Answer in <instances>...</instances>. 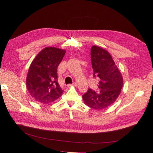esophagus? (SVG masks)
Wrapping results in <instances>:
<instances>
[{"label":"esophagus","mask_w":153,"mask_h":153,"mask_svg":"<svg viewBox=\"0 0 153 153\" xmlns=\"http://www.w3.org/2000/svg\"><path fill=\"white\" fill-rule=\"evenodd\" d=\"M74 86V87H76L77 86V84H76V82H75V83H73V84L71 85V84H69V85H68V87H71V86Z\"/></svg>","instance_id":"34e87169"}]
</instances>
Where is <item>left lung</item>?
I'll list each match as a JSON object with an SVG mask.
<instances>
[{"label": "left lung", "instance_id": "obj_1", "mask_svg": "<svg viewBox=\"0 0 153 153\" xmlns=\"http://www.w3.org/2000/svg\"><path fill=\"white\" fill-rule=\"evenodd\" d=\"M91 57L94 76L99 77V89L96 92L89 89L82 98L90 108L103 110L117 99L123 86V78L108 51L94 45L91 47Z\"/></svg>", "mask_w": 153, "mask_h": 153}]
</instances>
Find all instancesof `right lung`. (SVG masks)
<instances>
[{"instance_id":"right-lung-1","label":"right lung","mask_w":153,"mask_h":153,"mask_svg":"<svg viewBox=\"0 0 153 153\" xmlns=\"http://www.w3.org/2000/svg\"><path fill=\"white\" fill-rule=\"evenodd\" d=\"M65 53V50L46 47L32 61L27 73L26 86L36 101L47 104L62 95L64 91L58 84L57 71Z\"/></svg>"}]
</instances>
